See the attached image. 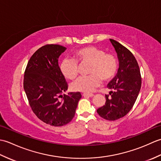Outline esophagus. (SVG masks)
I'll return each instance as SVG.
<instances>
[{"instance_id": "esophagus-1", "label": "esophagus", "mask_w": 161, "mask_h": 161, "mask_svg": "<svg viewBox=\"0 0 161 161\" xmlns=\"http://www.w3.org/2000/svg\"><path fill=\"white\" fill-rule=\"evenodd\" d=\"M83 96L84 97H92L94 96V95L93 93H83Z\"/></svg>"}]
</instances>
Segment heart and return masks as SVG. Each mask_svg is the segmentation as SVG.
I'll return each mask as SVG.
<instances>
[{"mask_svg": "<svg viewBox=\"0 0 161 161\" xmlns=\"http://www.w3.org/2000/svg\"><path fill=\"white\" fill-rule=\"evenodd\" d=\"M75 60L64 59L60 64V70L68 80H74L77 76V63H90L86 77H80L72 84L73 90L91 92L99 86L101 80H110L114 77L118 68V63L114 55L105 53L104 51L95 46H88L77 50Z\"/></svg>", "mask_w": 161, "mask_h": 161, "instance_id": "obj_1", "label": "heart"}]
</instances>
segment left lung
Here are the masks:
<instances>
[{
	"label": "left lung",
	"mask_w": 161,
	"mask_h": 161,
	"mask_svg": "<svg viewBox=\"0 0 161 161\" xmlns=\"http://www.w3.org/2000/svg\"><path fill=\"white\" fill-rule=\"evenodd\" d=\"M119 61L118 73L107 85L105 104L97 112L107 120L124 117L132 108L141 88V72L137 61L130 51L115 40L110 39Z\"/></svg>",
	"instance_id": "obj_1"
}]
</instances>
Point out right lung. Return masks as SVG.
<instances>
[{"instance_id":"right-lung-1","label":"right lung","mask_w":161,"mask_h":161,"mask_svg":"<svg viewBox=\"0 0 161 161\" xmlns=\"http://www.w3.org/2000/svg\"><path fill=\"white\" fill-rule=\"evenodd\" d=\"M66 49L57 44L40 47L30 59L24 75V90L33 112L41 120L54 126L72 120L81 97L79 92L61 95L68 90V84L58 59Z\"/></svg>"}]
</instances>
